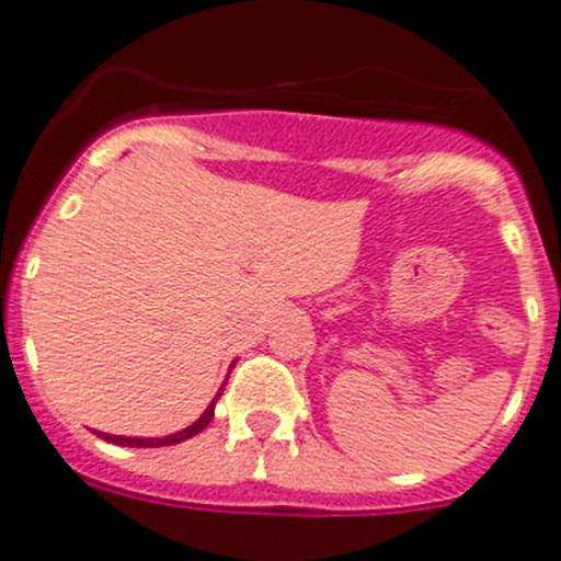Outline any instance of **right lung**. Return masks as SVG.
Here are the masks:
<instances>
[{"label":"right lung","mask_w":561,"mask_h":561,"mask_svg":"<svg viewBox=\"0 0 561 561\" xmlns=\"http://www.w3.org/2000/svg\"><path fill=\"white\" fill-rule=\"evenodd\" d=\"M224 387H226V385H224ZM218 398H220V392H218ZM218 398H215V401H218ZM215 401L209 403V409H207V412H204L202 417H198L196 423L191 425V428L180 431V434L163 436V439H133V436H111V434H98V436H100V439L111 442V445H122V447H163V445H180V442L191 439V436L202 434V431L207 428V425H209V420L215 417Z\"/></svg>","instance_id":"1"}]
</instances>
